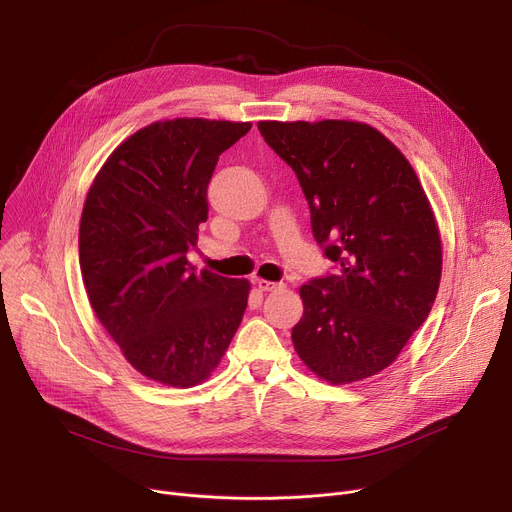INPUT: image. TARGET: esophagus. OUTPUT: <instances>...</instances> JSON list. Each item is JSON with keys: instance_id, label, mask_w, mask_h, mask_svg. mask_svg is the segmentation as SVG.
<instances>
[{"instance_id": "34e87169", "label": "esophagus", "mask_w": 512, "mask_h": 512, "mask_svg": "<svg viewBox=\"0 0 512 512\" xmlns=\"http://www.w3.org/2000/svg\"><path fill=\"white\" fill-rule=\"evenodd\" d=\"M257 288H259L261 292H272V290L282 288V284H278V282H270V280H257Z\"/></svg>"}]
</instances>
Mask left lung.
Segmentation results:
<instances>
[{
    "label": "left lung",
    "instance_id": "8db88e82",
    "mask_svg": "<svg viewBox=\"0 0 512 512\" xmlns=\"http://www.w3.org/2000/svg\"><path fill=\"white\" fill-rule=\"evenodd\" d=\"M294 170L313 236L338 276L299 294L292 328L301 361L330 384L380 373L427 319L442 276V240L423 186L380 130L353 120L257 124Z\"/></svg>",
    "mask_w": 512,
    "mask_h": 512
}]
</instances>
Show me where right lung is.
<instances>
[{
	"mask_svg": "<svg viewBox=\"0 0 512 512\" xmlns=\"http://www.w3.org/2000/svg\"><path fill=\"white\" fill-rule=\"evenodd\" d=\"M251 122L174 118L120 143L97 172L80 215L78 257L89 303L126 361L172 388L205 382L249 301L232 280L186 259L207 220L220 155Z\"/></svg>",
	"mask_w": 512,
	"mask_h": 512,
	"instance_id": "obj_1",
	"label": "right lung"
}]
</instances>
